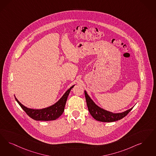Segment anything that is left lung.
Listing matches in <instances>:
<instances>
[{"instance_id": "1", "label": "left lung", "mask_w": 156, "mask_h": 156, "mask_svg": "<svg viewBox=\"0 0 156 156\" xmlns=\"http://www.w3.org/2000/svg\"><path fill=\"white\" fill-rule=\"evenodd\" d=\"M85 96L86 98L88 110L90 114H91L94 119L101 122H110L123 119L131 112V110L133 107L130 109L127 110L124 112L114 113L107 111L98 106L94 102V100L90 98V97L89 96L86 90H85Z\"/></svg>"}]
</instances>
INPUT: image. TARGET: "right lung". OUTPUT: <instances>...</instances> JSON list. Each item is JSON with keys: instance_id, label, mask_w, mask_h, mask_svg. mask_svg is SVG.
I'll return each instance as SVG.
<instances>
[{"instance_id": "add662e5", "label": "right lung", "mask_w": 156, "mask_h": 156, "mask_svg": "<svg viewBox=\"0 0 156 156\" xmlns=\"http://www.w3.org/2000/svg\"><path fill=\"white\" fill-rule=\"evenodd\" d=\"M75 85H73L64 93L62 97L58 100L54 105L49 106L48 107L41 109H33L28 108L23 105H22L17 99L15 97L16 100L23 109L27 115L31 119L36 121H52L58 119L62 115L65 108V105L67 100L69 94L72 88H73Z\"/></svg>"}]
</instances>
